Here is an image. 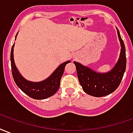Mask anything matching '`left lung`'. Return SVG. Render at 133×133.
<instances>
[{
	"instance_id": "1",
	"label": "left lung",
	"mask_w": 133,
	"mask_h": 133,
	"mask_svg": "<svg viewBox=\"0 0 133 133\" xmlns=\"http://www.w3.org/2000/svg\"><path fill=\"white\" fill-rule=\"evenodd\" d=\"M120 53L115 66L107 72H98L74 61L78 78L84 92L94 97H103L113 92L119 86L126 68L125 47L117 28Z\"/></svg>"
}]
</instances>
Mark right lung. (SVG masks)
Returning a JSON list of instances; mask_svg holds the SVG:
<instances>
[{"mask_svg":"<svg viewBox=\"0 0 133 133\" xmlns=\"http://www.w3.org/2000/svg\"><path fill=\"white\" fill-rule=\"evenodd\" d=\"M18 33L16 34V39ZM14 46L15 43L13 44L11 48L10 62L13 79L18 87L26 95L35 100L46 99L54 95L59 88L61 77L63 75L65 67L67 64L70 63V61H68L61 64L54 70V72L44 81L40 82H32L23 78L17 68L13 55Z\"/></svg>","mask_w":133,"mask_h":133,"instance_id":"right-lung-1","label":"right lung"}]
</instances>
